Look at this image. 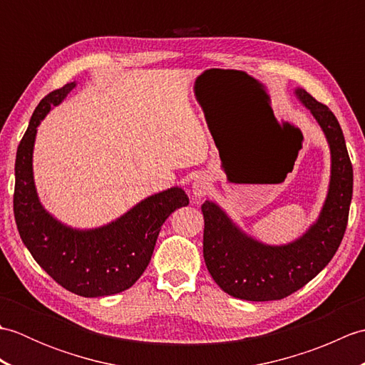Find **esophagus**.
Returning <instances> with one entry per match:
<instances>
[{"mask_svg":"<svg viewBox=\"0 0 365 365\" xmlns=\"http://www.w3.org/2000/svg\"><path fill=\"white\" fill-rule=\"evenodd\" d=\"M208 190H210V178H208L207 175L196 177L195 183H192V196H195L196 199L202 197Z\"/></svg>","mask_w":365,"mask_h":365,"instance_id":"obj_1","label":"esophagus"}]
</instances>
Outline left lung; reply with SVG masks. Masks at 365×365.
Segmentation results:
<instances>
[{
	"label": "left lung",
	"mask_w": 365,
	"mask_h": 365,
	"mask_svg": "<svg viewBox=\"0 0 365 365\" xmlns=\"http://www.w3.org/2000/svg\"><path fill=\"white\" fill-rule=\"evenodd\" d=\"M301 100L320 123L331 149L329 191L319 220L297 242L268 246L243 234L210 200L202 204L204 259L213 281L230 297L273 301L289 297L320 273L342 242L353 196V166L336 115L306 92Z\"/></svg>",
	"instance_id": "left-lung-1"
}]
</instances>
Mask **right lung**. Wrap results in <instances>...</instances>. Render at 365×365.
I'll return each instance as SVG.
<instances>
[{
  "label": "right lung",
  "instance_id": "1",
  "mask_svg": "<svg viewBox=\"0 0 365 365\" xmlns=\"http://www.w3.org/2000/svg\"><path fill=\"white\" fill-rule=\"evenodd\" d=\"M75 83L50 92L33 113L15 158L14 216L21 242L34 260L66 290L86 298L130 289L147 268L163 222L190 204L182 188L141 200L103 227L76 230L61 224L38 202L33 177L37 127L51 106L59 105Z\"/></svg>",
  "mask_w": 365,
  "mask_h": 365
}]
</instances>
